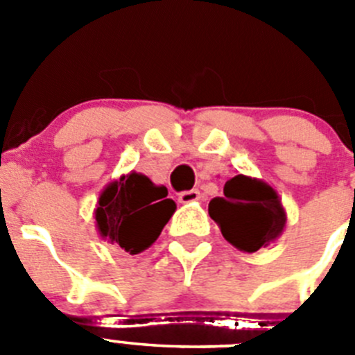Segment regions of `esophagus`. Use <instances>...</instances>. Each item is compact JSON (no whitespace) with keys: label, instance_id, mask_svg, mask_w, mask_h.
<instances>
[{"label":"esophagus","instance_id":"esophagus-1","mask_svg":"<svg viewBox=\"0 0 355 355\" xmlns=\"http://www.w3.org/2000/svg\"><path fill=\"white\" fill-rule=\"evenodd\" d=\"M178 199H180L181 205H188V202H196V200H200V192H199V190H197V188H193V190H187V192H181Z\"/></svg>","mask_w":355,"mask_h":355}]
</instances>
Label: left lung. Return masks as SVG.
Here are the masks:
<instances>
[{
    "mask_svg": "<svg viewBox=\"0 0 355 355\" xmlns=\"http://www.w3.org/2000/svg\"><path fill=\"white\" fill-rule=\"evenodd\" d=\"M208 211L225 240L243 252L272 243L286 225V213L274 188L243 174L225 181L224 197L209 200Z\"/></svg>",
    "mask_w": 355,
    "mask_h": 355,
    "instance_id": "8db88e82",
    "label": "left lung"
}]
</instances>
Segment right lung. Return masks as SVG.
<instances>
[{"instance_id":"add662e5","label":"right lung","mask_w":355,"mask_h":355,"mask_svg":"<svg viewBox=\"0 0 355 355\" xmlns=\"http://www.w3.org/2000/svg\"><path fill=\"white\" fill-rule=\"evenodd\" d=\"M167 188L156 187L144 174L131 172L110 183L99 196L94 211L103 238L130 254L150 247L175 211Z\"/></svg>"}]
</instances>
